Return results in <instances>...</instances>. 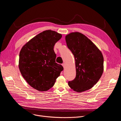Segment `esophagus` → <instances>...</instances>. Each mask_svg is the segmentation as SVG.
Instances as JSON below:
<instances>
[{"label":"esophagus","mask_w":121,"mask_h":121,"mask_svg":"<svg viewBox=\"0 0 121 121\" xmlns=\"http://www.w3.org/2000/svg\"><path fill=\"white\" fill-rule=\"evenodd\" d=\"M62 65H63V66L64 67V68H65V64H64V63H63V64H62Z\"/></svg>","instance_id":"34e87169"}]
</instances>
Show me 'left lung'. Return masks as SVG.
Here are the masks:
<instances>
[{
    "label": "left lung",
    "instance_id": "1",
    "mask_svg": "<svg viewBox=\"0 0 121 121\" xmlns=\"http://www.w3.org/2000/svg\"><path fill=\"white\" fill-rule=\"evenodd\" d=\"M65 41L74 56L76 69V78L68 82V86L78 92L87 91L93 87L102 75V54L88 37L80 32L67 34Z\"/></svg>",
    "mask_w": 121,
    "mask_h": 121
}]
</instances>
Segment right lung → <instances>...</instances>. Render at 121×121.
I'll use <instances>...</instances> for the list:
<instances>
[{
	"instance_id": "obj_1",
	"label": "right lung",
	"mask_w": 121,
	"mask_h": 121,
	"mask_svg": "<svg viewBox=\"0 0 121 121\" xmlns=\"http://www.w3.org/2000/svg\"><path fill=\"white\" fill-rule=\"evenodd\" d=\"M62 35L52 30L43 31L34 37L22 48L19 67L25 80L31 87L40 91L49 90L63 70L56 62L54 47Z\"/></svg>"
}]
</instances>
